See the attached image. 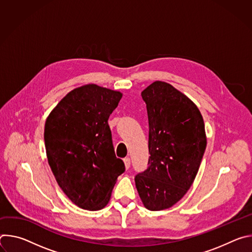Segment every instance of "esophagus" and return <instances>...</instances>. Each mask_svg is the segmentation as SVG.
Returning a JSON list of instances; mask_svg holds the SVG:
<instances>
[{"instance_id": "34e87169", "label": "esophagus", "mask_w": 252, "mask_h": 252, "mask_svg": "<svg viewBox=\"0 0 252 252\" xmlns=\"http://www.w3.org/2000/svg\"><path fill=\"white\" fill-rule=\"evenodd\" d=\"M124 162H125V166H126V169H128V168H129V166H130V159H129V158H124Z\"/></svg>"}]
</instances>
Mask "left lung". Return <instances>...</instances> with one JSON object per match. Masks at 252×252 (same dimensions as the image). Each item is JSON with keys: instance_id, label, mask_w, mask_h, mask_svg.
Here are the masks:
<instances>
[{"instance_id": "8db88e82", "label": "left lung", "mask_w": 252, "mask_h": 252, "mask_svg": "<svg viewBox=\"0 0 252 252\" xmlns=\"http://www.w3.org/2000/svg\"><path fill=\"white\" fill-rule=\"evenodd\" d=\"M141 96L151 157L134 182L146 208L163 210L181 200L194 182L206 148L204 122L196 104L168 83L154 82Z\"/></svg>"}]
</instances>
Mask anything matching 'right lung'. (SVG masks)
<instances>
[{"label":"right lung","mask_w":252,"mask_h":252,"mask_svg":"<svg viewBox=\"0 0 252 252\" xmlns=\"http://www.w3.org/2000/svg\"><path fill=\"white\" fill-rule=\"evenodd\" d=\"M122 96L118 91L85 85L67 93L47 118L50 167L64 194L83 209H102L125 171L107 124Z\"/></svg>","instance_id":"obj_1"}]
</instances>
